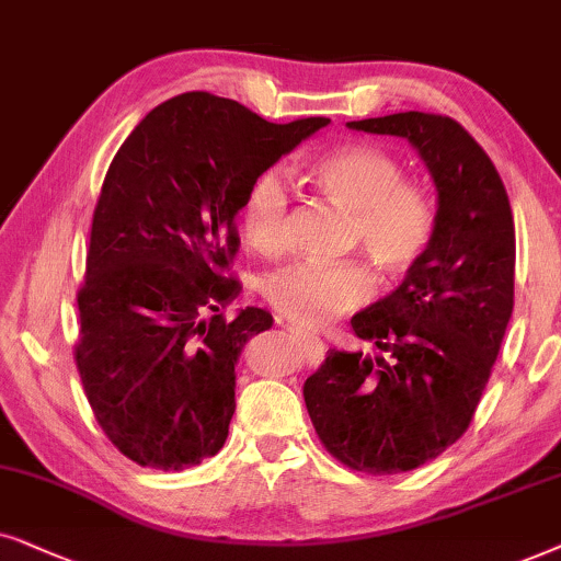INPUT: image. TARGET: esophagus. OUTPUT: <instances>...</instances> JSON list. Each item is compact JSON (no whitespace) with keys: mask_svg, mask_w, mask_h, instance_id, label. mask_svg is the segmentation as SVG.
I'll use <instances>...</instances> for the list:
<instances>
[{"mask_svg":"<svg viewBox=\"0 0 561 561\" xmlns=\"http://www.w3.org/2000/svg\"><path fill=\"white\" fill-rule=\"evenodd\" d=\"M293 333H297V335H300V339H302L305 343H312V346H318V343H320V339H318V335H312V333H308V331H305V328H300V325H293ZM320 346H323V343H320Z\"/></svg>","mask_w":561,"mask_h":561,"instance_id":"34e87169","label":"esophagus"}]
</instances>
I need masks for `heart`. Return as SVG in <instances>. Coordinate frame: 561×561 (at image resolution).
Wrapping results in <instances>:
<instances>
[{
	"instance_id": "heart-1",
	"label": "heart",
	"mask_w": 561,
	"mask_h": 561,
	"mask_svg": "<svg viewBox=\"0 0 561 561\" xmlns=\"http://www.w3.org/2000/svg\"><path fill=\"white\" fill-rule=\"evenodd\" d=\"M325 197L348 210V243L358 245L387 279L423 256L433 238V205L421 186L402 179L400 163L382 148L351 144L310 167ZM289 192L279 169L256 176L243 199V236L261 253L282 251L287 238ZM371 276L362 261H295L264 279V297L295 323L318 328L369 300Z\"/></svg>"
}]
</instances>
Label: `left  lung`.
<instances>
[{
  "label": "left lung",
  "instance_id": "left-lung-1",
  "mask_svg": "<svg viewBox=\"0 0 561 561\" xmlns=\"http://www.w3.org/2000/svg\"><path fill=\"white\" fill-rule=\"evenodd\" d=\"M421 153L438 192L433 238L402 285L351 318L379 356L331 348L302 394L325 451L364 474L436 459L472 423L513 312L515 226L495 163L433 112L354 119Z\"/></svg>",
  "mask_w": 561,
  "mask_h": 561
}]
</instances>
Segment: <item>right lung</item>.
<instances>
[{"label": "right lung", "mask_w": 561, "mask_h": 561, "mask_svg": "<svg viewBox=\"0 0 561 561\" xmlns=\"http://www.w3.org/2000/svg\"><path fill=\"white\" fill-rule=\"evenodd\" d=\"M328 117L266 123L210 92L153 107L104 174L79 287L73 346L84 394L112 446L151 469L194 467L222 449L236 362L272 316L226 318L236 215L259 174Z\"/></svg>", "instance_id": "obj_1"}]
</instances>
